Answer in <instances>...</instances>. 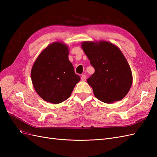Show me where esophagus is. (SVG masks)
Instances as JSON below:
<instances>
[{
  "label": "esophagus",
  "mask_w": 157,
  "mask_h": 157,
  "mask_svg": "<svg viewBox=\"0 0 157 157\" xmlns=\"http://www.w3.org/2000/svg\"><path fill=\"white\" fill-rule=\"evenodd\" d=\"M86 80V76L85 75H82L81 76V80H82V81H85V80Z\"/></svg>",
  "instance_id": "obj_1"
}]
</instances>
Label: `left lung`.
I'll list each match as a JSON object with an SVG mask.
<instances>
[{"mask_svg": "<svg viewBox=\"0 0 157 157\" xmlns=\"http://www.w3.org/2000/svg\"><path fill=\"white\" fill-rule=\"evenodd\" d=\"M81 47L95 69L87 79L94 96L106 103L124 98L132 86L133 77L120 48L105 40L84 41Z\"/></svg>", "mask_w": 157, "mask_h": 157, "instance_id": "1", "label": "left lung"}]
</instances>
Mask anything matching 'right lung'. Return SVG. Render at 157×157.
<instances>
[{
  "label": "right lung",
  "instance_id": "right-lung-1",
  "mask_svg": "<svg viewBox=\"0 0 157 157\" xmlns=\"http://www.w3.org/2000/svg\"><path fill=\"white\" fill-rule=\"evenodd\" d=\"M69 48L54 42L41 52L33 64L31 77L36 92L44 101L58 104L67 99L80 80L69 59Z\"/></svg>",
  "mask_w": 157,
  "mask_h": 157
}]
</instances>
